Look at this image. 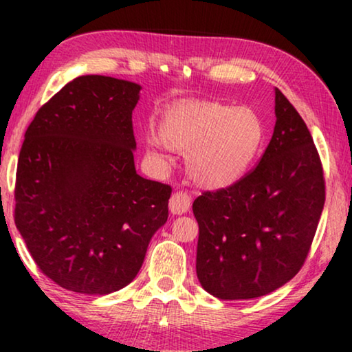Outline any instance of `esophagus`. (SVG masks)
Returning a JSON list of instances; mask_svg holds the SVG:
<instances>
[{
	"label": "esophagus",
	"mask_w": 352,
	"mask_h": 352,
	"mask_svg": "<svg viewBox=\"0 0 352 352\" xmlns=\"http://www.w3.org/2000/svg\"><path fill=\"white\" fill-rule=\"evenodd\" d=\"M190 208V195L184 190H177L170 199V210L173 214L187 213Z\"/></svg>",
	"instance_id": "obj_1"
}]
</instances>
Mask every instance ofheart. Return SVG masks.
Returning <instances> with one entry per match:
<instances>
[{"label":"heart","mask_w":352,"mask_h":352,"mask_svg":"<svg viewBox=\"0 0 352 352\" xmlns=\"http://www.w3.org/2000/svg\"><path fill=\"white\" fill-rule=\"evenodd\" d=\"M266 128L250 107L218 100H186L162 115L158 136L146 139L148 155L162 162L165 147L186 155L192 179L206 189H224L250 171L261 152Z\"/></svg>","instance_id":"obj_1"}]
</instances>
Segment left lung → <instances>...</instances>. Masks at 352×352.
I'll return each instance as SVG.
<instances>
[{
  "mask_svg": "<svg viewBox=\"0 0 352 352\" xmlns=\"http://www.w3.org/2000/svg\"><path fill=\"white\" fill-rule=\"evenodd\" d=\"M276 128L258 165L235 184L205 190L192 205L199 223L197 277L219 300L267 295L300 272L325 204L316 144L280 89Z\"/></svg>",
  "mask_w": 352,
  "mask_h": 352,
  "instance_id": "8db88e82",
  "label": "left lung"
}]
</instances>
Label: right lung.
<instances>
[{"instance_id": "right-lung-1", "label": "right lung", "mask_w": 352, "mask_h": 352, "mask_svg": "<svg viewBox=\"0 0 352 352\" xmlns=\"http://www.w3.org/2000/svg\"><path fill=\"white\" fill-rule=\"evenodd\" d=\"M139 91L112 76H78L41 105L25 131L14 221L38 269L70 292L126 287L168 219L171 186L134 168Z\"/></svg>"}]
</instances>
